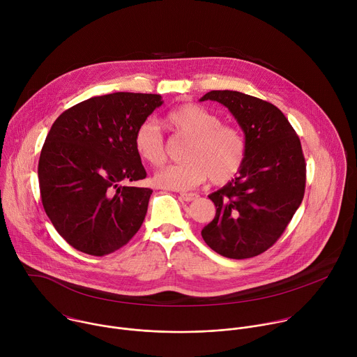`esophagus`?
I'll return each mask as SVG.
<instances>
[{
  "mask_svg": "<svg viewBox=\"0 0 357 357\" xmlns=\"http://www.w3.org/2000/svg\"><path fill=\"white\" fill-rule=\"evenodd\" d=\"M179 197L185 202H192L197 197V195L196 193H179Z\"/></svg>",
  "mask_w": 357,
  "mask_h": 357,
  "instance_id": "34e87169",
  "label": "esophagus"
}]
</instances>
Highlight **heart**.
<instances>
[{"label": "heart", "mask_w": 357, "mask_h": 357, "mask_svg": "<svg viewBox=\"0 0 357 357\" xmlns=\"http://www.w3.org/2000/svg\"><path fill=\"white\" fill-rule=\"evenodd\" d=\"M162 124L172 132L188 137L181 164L161 168L154 175L160 188L189 190L209 176L213 183L222 185L233 179L245 160V141L233 126L220 123V119L199 105H182L162 119ZM134 148L138 157L149 165L165 161V141L160 127L144 121L134 134Z\"/></svg>", "instance_id": "heart-1"}]
</instances>
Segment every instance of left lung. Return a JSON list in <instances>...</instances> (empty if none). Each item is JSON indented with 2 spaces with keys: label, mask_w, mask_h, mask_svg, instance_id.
<instances>
[{
  "label": "left lung",
  "mask_w": 357,
  "mask_h": 357,
  "mask_svg": "<svg viewBox=\"0 0 357 357\" xmlns=\"http://www.w3.org/2000/svg\"><path fill=\"white\" fill-rule=\"evenodd\" d=\"M212 100L233 114L244 132L245 160L234 179L209 195L215 219L202 237L227 259H250L284 233L305 192L307 165L301 141L280 109L233 90H212Z\"/></svg>",
  "instance_id": "1"
}]
</instances>
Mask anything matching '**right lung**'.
<instances>
[{
	"label": "right lung",
	"mask_w": 357,
	"mask_h": 357,
	"mask_svg": "<svg viewBox=\"0 0 357 357\" xmlns=\"http://www.w3.org/2000/svg\"><path fill=\"white\" fill-rule=\"evenodd\" d=\"M162 103L160 94L91 97L63 112L47 132L38 165L42 205L76 250L105 256L139 230L152 190L123 182L146 176L134 134Z\"/></svg>",
	"instance_id": "1"
}]
</instances>
